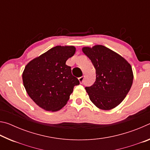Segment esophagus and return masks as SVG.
Returning a JSON list of instances; mask_svg holds the SVG:
<instances>
[{
	"label": "esophagus",
	"mask_w": 150,
	"mask_h": 150,
	"mask_svg": "<svg viewBox=\"0 0 150 150\" xmlns=\"http://www.w3.org/2000/svg\"><path fill=\"white\" fill-rule=\"evenodd\" d=\"M84 77H85V76L83 75L82 77H80L78 78V79H79V81L81 84H82V83H83V81H84Z\"/></svg>",
	"instance_id": "obj_1"
}]
</instances>
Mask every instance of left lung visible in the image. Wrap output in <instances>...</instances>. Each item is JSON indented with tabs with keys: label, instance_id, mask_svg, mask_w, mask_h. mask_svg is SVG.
I'll return each mask as SVG.
<instances>
[{
	"label": "left lung",
	"instance_id": "obj_1",
	"mask_svg": "<svg viewBox=\"0 0 150 150\" xmlns=\"http://www.w3.org/2000/svg\"><path fill=\"white\" fill-rule=\"evenodd\" d=\"M96 70L94 84L85 87L91 102L98 108L109 110L122 102L132 85V66L123 57L102 45L82 48Z\"/></svg>",
	"mask_w": 150,
	"mask_h": 150
}]
</instances>
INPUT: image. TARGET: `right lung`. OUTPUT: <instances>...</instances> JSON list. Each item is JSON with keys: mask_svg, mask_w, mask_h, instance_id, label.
Wrapping results in <instances>:
<instances>
[{"mask_svg": "<svg viewBox=\"0 0 150 150\" xmlns=\"http://www.w3.org/2000/svg\"><path fill=\"white\" fill-rule=\"evenodd\" d=\"M73 45H57L28 63L22 73V81L28 95L46 111L62 109L69 99L79 81L71 74L66 61L73 56Z\"/></svg>", "mask_w": 150, "mask_h": 150, "instance_id": "right-lung-1", "label": "right lung"}]
</instances>
